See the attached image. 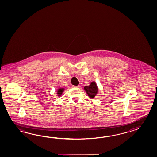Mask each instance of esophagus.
<instances>
[{"mask_svg": "<svg viewBox=\"0 0 157 157\" xmlns=\"http://www.w3.org/2000/svg\"><path fill=\"white\" fill-rule=\"evenodd\" d=\"M74 87H75V88H78V87H80V85H78V86H73Z\"/></svg>", "mask_w": 157, "mask_h": 157, "instance_id": "34e87169", "label": "esophagus"}]
</instances>
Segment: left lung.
Returning a JSON list of instances; mask_svg holds the SVG:
<instances>
[{
	"label": "left lung",
	"mask_w": 157,
	"mask_h": 157,
	"mask_svg": "<svg viewBox=\"0 0 157 157\" xmlns=\"http://www.w3.org/2000/svg\"><path fill=\"white\" fill-rule=\"evenodd\" d=\"M84 90L86 92L87 94L90 98L93 99L97 95L98 88L97 86V83L95 82H92L89 86H85L84 87Z\"/></svg>",
	"instance_id": "obj_1"
}]
</instances>
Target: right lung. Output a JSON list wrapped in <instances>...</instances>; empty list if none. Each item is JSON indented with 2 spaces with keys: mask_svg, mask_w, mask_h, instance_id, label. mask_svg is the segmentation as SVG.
<instances>
[{
  "mask_svg": "<svg viewBox=\"0 0 157 157\" xmlns=\"http://www.w3.org/2000/svg\"><path fill=\"white\" fill-rule=\"evenodd\" d=\"M64 90V88H59V89H58L57 90V95H58V97H60L61 96V95L63 93Z\"/></svg>",
  "mask_w": 157,
  "mask_h": 157,
  "instance_id": "1",
  "label": "right lung"
}]
</instances>
